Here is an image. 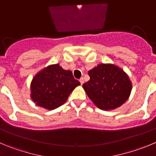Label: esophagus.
Here are the masks:
<instances>
[{
	"label": "esophagus",
	"mask_w": 156,
	"mask_h": 156,
	"mask_svg": "<svg viewBox=\"0 0 156 156\" xmlns=\"http://www.w3.org/2000/svg\"><path fill=\"white\" fill-rule=\"evenodd\" d=\"M79 81H80V83H81V85H83V83H84V79H83V78H80Z\"/></svg>",
	"instance_id": "1"
}]
</instances>
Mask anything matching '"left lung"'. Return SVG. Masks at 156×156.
I'll return each instance as SVG.
<instances>
[{
  "label": "left lung",
  "mask_w": 156,
  "mask_h": 156,
  "mask_svg": "<svg viewBox=\"0 0 156 156\" xmlns=\"http://www.w3.org/2000/svg\"><path fill=\"white\" fill-rule=\"evenodd\" d=\"M90 80L82 85L90 99L102 110H112L129 98L132 82L122 68L100 64L88 71Z\"/></svg>",
  "instance_id": "1"
}]
</instances>
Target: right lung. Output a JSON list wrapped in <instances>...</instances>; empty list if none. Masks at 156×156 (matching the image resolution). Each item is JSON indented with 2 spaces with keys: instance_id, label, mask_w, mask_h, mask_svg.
I'll use <instances>...</instances> for the list:
<instances>
[{
  "instance_id": "obj_1",
  "label": "right lung",
  "mask_w": 156,
  "mask_h": 156,
  "mask_svg": "<svg viewBox=\"0 0 156 156\" xmlns=\"http://www.w3.org/2000/svg\"><path fill=\"white\" fill-rule=\"evenodd\" d=\"M79 81L72 72L64 70L58 64L40 71L30 83V98L37 105L53 110L62 105Z\"/></svg>"
}]
</instances>
